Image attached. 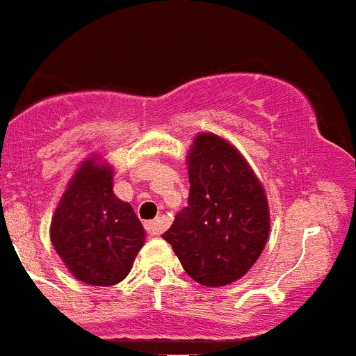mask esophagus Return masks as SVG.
<instances>
[{"mask_svg": "<svg viewBox=\"0 0 356 356\" xmlns=\"http://www.w3.org/2000/svg\"><path fill=\"white\" fill-rule=\"evenodd\" d=\"M145 231L149 236H158V234L163 231V225H161L160 220H151V222H147L145 224Z\"/></svg>", "mask_w": 356, "mask_h": 356, "instance_id": "1", "label": "esophagus"}]
</instances>
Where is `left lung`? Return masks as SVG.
<instances>
[{
	"label": "left lung",
	"mask_w": 356,
	"mask_h": 356,
	"mask_svg": "<svg viewBox=\"0 0 356 356\" xmlns=\"http://www.w3.org/2000/svg\"><path fill=\"white\" fill-rule=\"evenodd\" d=\"M189 200L163 240L202 286L242 278L269 236V207L262 184L242 154L216 134H198L189 152Z\"/></svg>",
	"instance_id": "8db88e82"
}]
</instances>
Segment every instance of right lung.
Returning <instances> with one entry per match:
<instances>
[{
  "label": "right lung",
  "mask_w": 356,
  "mask_h": 356,
  "mask_svg": "<svg viewBox=\"0 0 356 356\" xmlns=\"http://www.w3.org/2000/svg\"><path fill=\"white\" fill-rule=\"evenodd\" d=\"M51 240L78 280L114 286L127 277L145 240L140 220L113 193V169L81 163L52 216Z\"/></svg>",
  "instance_id": "right-lung-1"
}]
</instances>
